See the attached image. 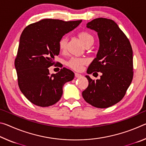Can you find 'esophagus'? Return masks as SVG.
Segmentation results:
<instances>
[{
	"label": "esophagus",
	"instance_id": "34e87169",
	"mask_svg": "<svg viewBox=\"0 0 146 146\" xmlns=\"http://www.w3.org/2000/svg\"><path fill=\"white\" fill-rule=\"evenodd\" d=\"M81 76H82V75H81L80 74L77 73H75V76L76 78H79V77H80Z\"/></svg>",
	"mask_w": 146,
	"mask_h": 146
}]
</instances>
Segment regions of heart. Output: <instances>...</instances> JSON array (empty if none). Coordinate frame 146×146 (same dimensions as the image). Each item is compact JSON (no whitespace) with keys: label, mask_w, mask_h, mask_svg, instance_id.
<instances>
[{"label":"heart","mask_w":146,"mask_h":146,"mask_svg":"<svg viewBox=\"0 0 146 146\" xmlns=\"http://www.w3.org/2000/svg\"><path fill=\"white\" fill-rule=\"evenodd\" d=\"M77 36L86 47L91 46L94 41L93 35L88 31H83L79 32ZM67 45L68 38L66 36H63L60 39L58 42V48L60 51L62 52L65 51L66 48H67ZM88 63V60L85 58L71 57L68 61H66V65L73 70L80 71L82 69L83 66L86 65Z\"/></svg>","instance_id":"1"}]
</instances>
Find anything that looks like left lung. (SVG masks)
Segmentation results:
<instances>
[{
	"label": "left lung",
	"instance_id": "obj_1",
	"mask_svg": "<svg viewBox=\"0 0 146 146\" xmlns=\"http://www.w3.org/2000/svg\"><path fill=\"white\" fill-rule=\"evenodd\" d=\"M87 28L97 31L100 40L97 57L89 66L87 73L100 72L102 75L96 80L86 76L89 84L83 91L82 97L94 107L107 108L122 99L132 82L131 45L113 20L93 19L87 24Z\"/></svg>",
	"mask_w": 146,
	"mask_h": 146
}]
</instances>
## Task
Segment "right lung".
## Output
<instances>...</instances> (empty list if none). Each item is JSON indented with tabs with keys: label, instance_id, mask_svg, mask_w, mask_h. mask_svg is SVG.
<instances>
[{
	"label": "right lung",
	"instance_id": "right-lung-1",
	"mask_svg": "<svg viewBox=\"0 0 146 146\" xmlns=\"http://www.w3.org/2000/svg\"><path fill=\"white\" fill-rule=\"evenodd\" d=\"M81 22L46 19L23 30L15 66L20 90L33 104L40 107L55 104L62 95L64 84L74 78L75 74L67 68L50 75L48 68L55 64L54 58L59 55L60 39Z\"/></svg>",
	"mask_w": 146,
	"mask_h": 146
}]
</instances>
